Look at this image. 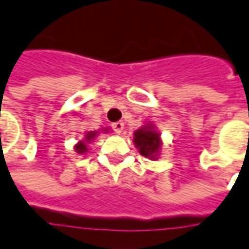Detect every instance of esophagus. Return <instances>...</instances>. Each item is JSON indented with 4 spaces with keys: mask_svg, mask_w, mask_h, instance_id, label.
Here are the masks:
<instances>
[{
    "mask_svg": "<svg viewBox=\"0 0 249 249\" xmlns=\"http://www.w3.org/2000/svg\"><path fill=\"white\" fill-rule=\"evenodd\" d=\"M112 128L115 133H118V134H121L122 131H123V128H124V123L123 122H116V123H113Z\"/></svg>",
    "mask_w": 249,
    "mask_h": 249,
    "instance_id": "34e87169",
    "label": "esophagus"
}]
</instances>
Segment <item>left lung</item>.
Returning <instances> with one entry per match:
<instances>
[{
  "label": "left lung",
  "instance_id": "8db88e82",
  "mask_svg": "<svg viewBox=\"0 0 249 249\" xmlns=\"http://www.w3.org/2000/svg\"><path fill=\"white\" fill-rule=\"evenodd\" d=\"M134 144L138 148L140 153L148 158V159H155L156 155L160 151V134L158 131H155L151 124L145 126L142 128H138L134 133V138H133Z\"/></svg>",
  "mask_w": 249,
  "mask_h": 249
}]
</instances>
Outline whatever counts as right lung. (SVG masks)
Segmentation results:
<instances>
[{"instance_id": "right-lung-1", "label": "right lung", "mask_w": 249, "mask_h": 249, "mask_svg": "<svg viewBox=\"0 0 249 249\" xmlns=\"http://www.w3.org/2000/svg\"><path fill=\"white\" fill-rule=\"evenodd\" d=\"M105 131H107V130H105ZM96 134H97L96 131H89V133L85 136V141H79L78 144L75 145V151L78 152V153H85V152L88 151L86 144H88V142H90V141H91V140L96 137Z\"/></svg>"}]
</instances>
